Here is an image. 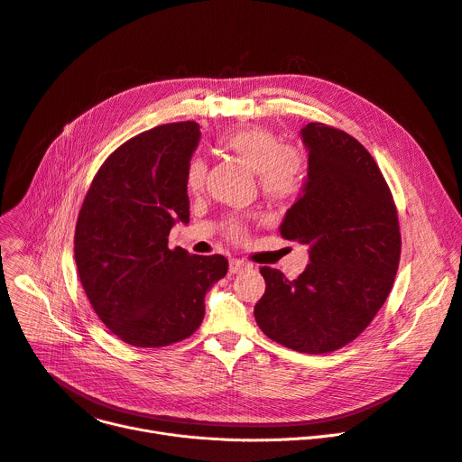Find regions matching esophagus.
I'll return each instance as SVG.
<instances>
[{
	"label": "esophagus",
	"instance_id": "obj_1",
	"mask_svg": "<svg viewBox=\"0 0 462 462\" xmlns=\"http://www.w3.org/2000/svg\"><path fill=\"white\" fill-rule=\"evenodd\" d=\"M247 267H249V263H247V262L236 260V258H232V260H230V273H232V274H236V273H239V271H243V269H247Z\"/></svg>",
	"mask_w": 462,
	"mask_h": 462
}]
</instances>
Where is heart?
<instances>
[{"instance_id": "b5f03b06", "label": "heart", "mask_w": 462, "mask_h": 462, "mask_svg": "<svg viewBox=\"0 0 462 462\" xmlns=\"http://www.w3.org/2000/svg\"><path fill=\"white\" fill-rule=\"evenodd\" d=\"M221 144L237 156L253 172H256L260 191L279 202L293 200L300 195L306 183V165L300 152L282 144L267 128H243L223 137ZM206 180V162L193 156L186 165L183 181L189 191H199ZM225 232L230 239L247 237V221L232 215L225 221Z\"/></svg>"}]
</instances>
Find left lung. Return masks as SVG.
<instances>
[{"instance_id": "1", "label": "left lung", "mask_w": 462, "mask_h": 462, "mask_svg": "<svg viewBox=\"0 0 462 462\" xmlns=\"http://www.w3.org/2000/svg\"><path fill=\"white\" fill-rule=\"evenodd\" d=\"M302 141L309 181L281 234L310 245V263L295 281L260 267L265 293L254 318L273 342L323 355L353 342L381 310L402 256V232L388 183L355 137L310 122Z\"/></svg>"}]
</instances>
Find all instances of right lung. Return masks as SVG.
<instances>
[{
    "mask_svg": "<svg viewBox=\"0 0 462 462\" xmlns=\"http://www.w3.org/2000/svg\"><path fill=\"white\" fill-rule=\"evenodd\" d=\"M193 120L171 122L122 143L81 204L74 258L92 310L122 342L165 347L204 319L206 291L228 271L221 254L169 249L176 221L189 223L186 165L199 144Z\"/></svg>",
    "mask_w": 462,
    "mask_h": 462,
    "instance_id": "right-lung-1",
    "label": "right lung"
}]
</instances>
